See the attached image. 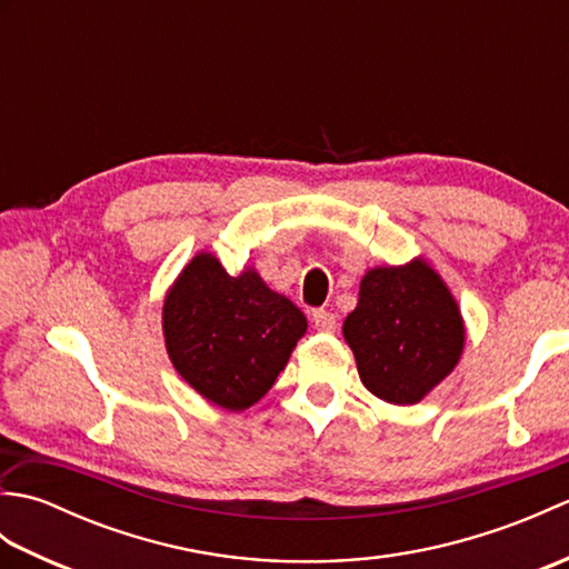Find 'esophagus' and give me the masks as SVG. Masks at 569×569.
<instances>
[{"instance_id":"1","label":"esophagus","mask_w":569,"mask_h":569,"mask_svg":"<svg viewBox=\"0 0 569 569\" xmlns=\"http://www.w3.org/2000/svg\"><path fill=\"white\" fill-rule=\"evenodd\" d=\"M312 325L320 332H335L337 328V316L330 310H312Z\"/></svg>"}]
</instances>
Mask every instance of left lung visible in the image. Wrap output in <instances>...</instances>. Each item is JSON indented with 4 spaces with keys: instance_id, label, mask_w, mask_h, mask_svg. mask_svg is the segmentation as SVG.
<instances>
[{
    "instance_id": "8db88e82",
    "label": "left lung",
    "mask_w": 569,
    "mask_h": 569,
    "mask_svg": "<svg viewBox=\"0 0 569 569\" xmlns=\"http://www.w3.org/2000/svg\"><path fill=\"white\" fill-rule=\"evenodd\" d=\"M342 335L361 383L396 406L422 401L457 367L465 349L457 300L426 259L367 271Z\"/></svg>"
}]
</instances>
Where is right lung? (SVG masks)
I'll list each match as a JSON object with an SVG mask.
<instances>
[{"mask_svg": "<svg viewBox=\"0 0 569 569\" xmlns=\"http://www.w3.org/2000/svg\"><path fill=\"white\" fill-rule=\"evenodd\" d=\"M308 320L253 269L229 276L212 253L190 259L163 300L176 371L210 403L244 410L271 389Z\"/></svg>", "mask_w": 569, "mask_h": 569, "instance_id": "right-lung-1", "label": "right lung"}]
</instances>
